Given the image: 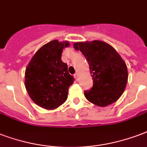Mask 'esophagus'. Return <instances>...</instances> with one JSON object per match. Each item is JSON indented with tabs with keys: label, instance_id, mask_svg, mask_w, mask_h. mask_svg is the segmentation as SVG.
<instances>
[{
	"label": "esophagus",
	"instance_id": "1",
	"mask_svg": "<svg viewBox=\"0 0 147 147\" xmlns=\"http://www.w3.org/2000/svg\"><path fill=\"white\" fill-rule=\"evenodd\" d=\"M74 77H75V78H76V80H78V73H76V74H75V75H74Z\"/></svg>",
	"mask_w": 147,
	"mask_h": 147
}]
</instances>
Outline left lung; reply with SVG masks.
<instances>
[{
    "mask_svg": "<svg viewBox=\"0 0 147 147\" xmlns=\"http://www.w3.org/2000/svg\"><path fill=\"white\" fill-rule=\"evenodd\" d=\"M89 65L93 80L90 90L84 91L86 98L98 106L113 103L125 90L128 71L126 63L109 44L101 41L74 44Z\"/></svg>",
    "mask_w": 147,
    "mask_h": 147,
    "instance_id": "obj_1",
    "label": "left lung"
}]
</instances>
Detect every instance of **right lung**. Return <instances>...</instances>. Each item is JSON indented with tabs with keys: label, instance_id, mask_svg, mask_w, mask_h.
<instances>
[{
	"label": "right lung",
	"instance_id": "add662e5",
	"mask_svg": "<svg viewBox=\"0 0 147 147\" xmlns=\"http://www.w3.org/2000/svg\"><path fill=\"white\" fill-rule=\"evenodd\" d=\"M68 41H51L39 49L25 71V88L33 102L46 109H54L67 99L69 86L75 78L68 65L61 61Z\"/></svg>",
	"mask_w": 147,
	"mask_h": 147
}]
</instances>
